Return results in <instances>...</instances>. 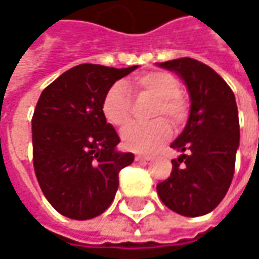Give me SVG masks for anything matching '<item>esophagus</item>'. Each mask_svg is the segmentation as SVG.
Instances as JSON below:
<instances>
[{"label": "esophagus", "mask_w": 259, "mask_h": 259, "mask_svg": "<svg viewBox=\"0 0 259 259\" xmlns=\"http://www.w3.org/2000/svg\"><path fill=\"white\" fill-rule=\"evenodd\" d=\"M135 159L136 161H151L152 156H149V155H136Z\"/></svg>", "instance_id": "obj_1"}]
</instances>
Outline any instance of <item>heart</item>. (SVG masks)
I'll list each match as a JSON object with an SVG mask.
<instances>
[{
	"label": "heart",
	"mask_w": 259,
	"mask_h": 259,
	"mask_svg": "<svg viewBox=\"0 0 259 259\" xmlns=\"http://www.w3.org/2000/svg\"><path fill=\"white\" fill-rule=\"evenodd\" d=\"M136 94H146L156 98L152 116H166L174 124H180L186 117V104L178 97L180 84L171 73H142L132 81ZM103 113L108 121L117 127H124L132 118V96L123 82H116L107 90L103 98ZM172 133L171 124L165 118L149 123H135L123 130V145L133 152H153Z\"/></svg>",
	"instance_id": "b5f03b06"
}]
</instances>
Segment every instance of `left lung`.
<instances>
[{
	"mask_svg": "<svg viewBox=\"0 0 259 259\" xmlns=\"http://www.w3.org/2000/svg\"><path fill=\"white\" fill-rule=\"evenodd\" d=\"M175 72L190 96V116L171 148L183 152L172 159L171 175L156 186L172 211L197 218L210 213L226 196L239 148V117L235 94L210 66L191 58L156 63Z\"/></svg>",
	"mask_w": 259,
	"mask_h": 259,
	"instance_id": "obj_1",
	"label": "left lung"
}]
</instances>
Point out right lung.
<instances>
[{"mask_svg":"<svg viewBox=\"0 0 259 259\" xmlns=\"http://www.w3.org/2000/svg\"><path fill=\"white\" fill-rule=\"evenodd\" d=\"M136 68L82 63L40 94L31 118L33 165L43 194L62 216L88 220L104 213L120 169L135 161L132 152L117 149L120 138L101 104L108 88Z\"/></svg>","mask_w":259,"mask_h":259,"instance_id":"1","label":"right lung"}]
</instances>
